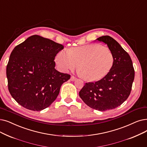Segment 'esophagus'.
I'll return each mask as SVG.
<instances>
[{
	"label": "esophagus",
	"instance_id": "esophagus-1",
	"mask_svg": "<svg viewBox=\"0 0 147 147\" xmlns=\"http://www.w3.org/2000/svg\"><path fill=\"white\" fill-rule=\"evenodd\" d=\"M76 79H77V78H76V77H74V76H72L71 77V78H70V80H71V81H74Z\"/></svg>",
	"mask_w": 147,
	"mask_h": 147
}]
</instances>
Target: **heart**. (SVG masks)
I'll use <instances>...</instances> for the list:
<instances>
[{
	"mask_svg": "<svg viewBox=\"0 0 147 147\" xmlns=\"http://www.w3.org/2000/svg\"><path fill=\"white\" fill-rule=\"evenodd\" d=\"M56 62L63 71L75 69L85 79L98 80L106 76L113 66L114 58L111 51L97 44H87L69 50H61L56 56Z\"/></svg>",
	"mask_w": 147,
	"mask_h": 147,
	"instance_id": "obj_1",
	"label": "heart"
}]
</instances>
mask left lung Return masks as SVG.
Segmentation results:
<instances>
[{
  "label": "left lung",
  "instance_id": "8db88e82",
  "mask_svg": "<svg viewBox=\"0 0 147 147\" xmlns=\"http://www.w3.org/2000/svg\"><path fill=\"white\" fill-rule=\"evenodd\" d=\"M97 40L107 44L113 55V64L103 79L86 83L79 92V96L92 109L105 111L119 106L129 97L135 69L130 55L113 38L106 35Z\"/></svg>",
  "mask_w": 147,
  "mask_h": 147
}]
</instances>
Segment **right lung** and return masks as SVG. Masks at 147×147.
<instances>
[{
	"label": "right lung",
	"mask_w": 147,
	"mask_h": 147,
	"mask_svg": "<svg viewBox=\"0 0 147 147\" xmlns=\"http://www.w3.org/2000/svg\"><path fill=\"white\" fill-rule=\"evenodd\" d=\"M62 44L32 35L12 51L6 66L8 90L17 103L34 111L48 107L56 100L70 75L55 68Z\"/></svg>",
	"instance_id": "obj_1"
}]
</instances>
